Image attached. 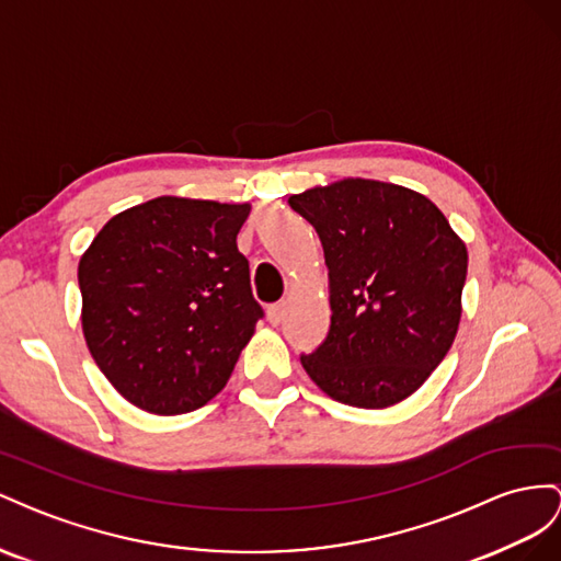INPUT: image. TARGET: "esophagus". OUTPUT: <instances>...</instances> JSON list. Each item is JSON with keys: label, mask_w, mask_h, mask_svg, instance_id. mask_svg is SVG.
Segmentation results:
<instances>
[{"label": "esophagus", "mask_w": 561, "mask_h": 561, "mask_svg": "<svg viewBox=\"0 0 561 561\" xmlns=\"http://www.w3.org/2000/svg\"><path fill=\"white\" fill-rule=\"evenodd\" d=\"M284 310H286L284 302H275V306H270L267 308V322L277 327L282 322V317H284Z\"/></svg>", "instance_id": "1"}]
</instances>
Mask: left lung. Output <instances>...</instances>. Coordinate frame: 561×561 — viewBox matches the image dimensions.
I'll return each mask as SVG.
<instances>
[{
    "label": "left lung",
    "instance_id": "left-lung-1",
    "mask_svg": "<svg viewBox=\"0 0 561 561\" xmlns=\"http://www.w3.org/2000/svg\"><path fill=\"white\" fill-rule=\"evenodd\" d=\"M324 247L331 327L302 369L335 402L386 409L419 390L449 352L468 251L409 187L345 179L289 197Z\"/></svg>",
    "mask_w": 561,
    "mask_h": 561
}]
</instances>
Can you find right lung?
Masks as SVG:
<instances>
[{"mask_svg": "<svg viewBox=\"0 0 561 561\" xmlns=\"http://www.w3.org/2000/svg\"><path fill=\"white\" fill-rule=\"evenodd\" d=\"M249 204L157 197L110 218L79 261L91 357L142 411L214 399L263 317L237 232Z\"/></svg>", "mask_w": 561, "mask_h": 561, "instance_id": "1", "label": "right lung"}]
</instances>
